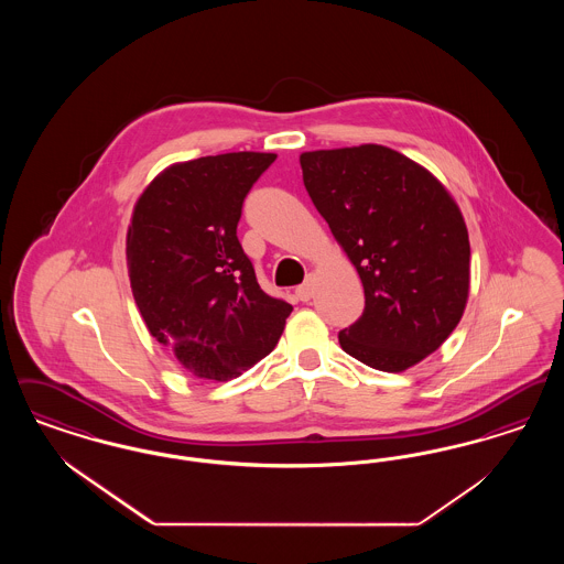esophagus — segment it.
I'll return each instance as SVG.
<instances>
[{
  "label": "esophagus",
  "instance_id": "esophagus-1",
  "mask_svg": "<svg viewBox=\"0 0 564 564\" xmlns=\"http://www.w3.org/2000/svg\"><path fill=\"white\" fill-rule=\"evenodd\" d=\"M315 294V276L313 274H308L306 276V281L302 283V285H297L295 288V295H297V300L300 302H308L311 297Z\"/></svg>",
  "mask_w": 564,
  "mask_h": 564
}]
</instances>
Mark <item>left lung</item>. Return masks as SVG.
I'll return each mask as SVG.
<instances>
[{
  "label": "left lung",
  "instance_id": "left-lung-1",
  "mask_svg": "<svg viewBox=\"0 0 564 564\" xmlns=\"http://www.w3.org/2000/svg\"><path fill=\"white\" fill-rule=\"evenodd\" d=\"M300 166L364 283L366 308L340 329V347L375 370H408L453 334L469 294V237L453 196L375 143L304 152Z\"/></svg>",
  "mask_w": 564,
  "mask_h": 564
}]
</instances>
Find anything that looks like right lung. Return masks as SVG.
<instances>
[{
  "label": "right lung",
  "instance_id": "right-lung-1",
  "mask_svg": "<svg viewBox=\"0 0 564 564\" xmlns=\"http://www.w3.org/2000/svg\"><path fill=\"white\" fill-rule=\"evenodd\" d=\"M274 154L232 152L164 169L137 200L127 264L150 334L198 378L228 380L276 347L294 311L242 251V200Z\"/></svg>",
  "mask_w": 564,
  "mask_h": 564
}]
</instances>
